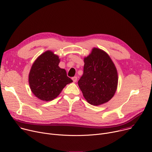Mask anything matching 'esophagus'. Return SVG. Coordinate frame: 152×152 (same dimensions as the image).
<instances>
[{
  "label": "esophagus",
  "instance_id": "obj_1",
  "mask_svg": "<svg viewBox=\"0 0 152 152\" xmlns=\"http://www.w3.org/2000/svg\"><path fill=\"white\" fill-rule=\"evenodd\" d=\"M72 80H73L74 82H76L77 80V77L76 76H75L73 77H72Z\"/></svg>",
  "mask_w": 152,
  "mask_h": 152
}]
</instances>
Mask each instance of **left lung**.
Returning a JSON list of instances; mask_svg holds the SVG:
<instances>
[{"label": "left lung", "mask_w": 152, "mask_h": 152, "mask_svg": "<svg viewBox=\"0 0 152 152\" xmlns=\"http://www.w3.org/2000/svg\"><path fill=\"white\" fill-rule=\"evenodd\" d=\"M84 73L79 87L87 102L93 105L104 104L114 96L118 85V73L111 58L104 51L94 48L84 58Z\"/></svg>", "instance_id": "obj_1"}]
</instances>
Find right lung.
<instances>
[{"label": "right lung", "instance_id": "add662e5", "mask_svg": "<svg viewBox=\"0 0 152 152\" xmlns=\"http://www.w3.org/2000/svg\"><path fill=\"white\" fill-rule=\"evenodd\" d=\"M57 55L47 51L41 54L33 64L29 74V84L33 94L39 99L49 101L56 98L66 84L73 80L65 70L58 65Z\"/></svg>", "mask_w": 152, "mask_h": 152}]
</instances>
